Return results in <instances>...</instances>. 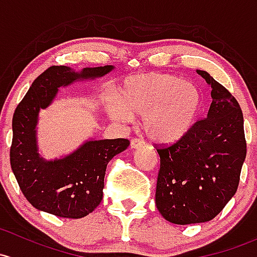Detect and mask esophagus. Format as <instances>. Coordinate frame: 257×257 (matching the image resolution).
Listing matches in <instances>:
<instances>
[{
	"mask_svg": "<svg viewBox=\"0 0 257 257\" xmlns=\"http://www.w3.org/2000/svg\"><path fill=\"white\" fill-rule=\"evenodd\" d=\"M131 147L133 149H139V148H144L145 147V142L144 140L139 139V138H133L131 140Z\"/></svg>",
	"mask_w": 257,
	"mask_h": 257,
	"instance_id": "obj_1",
	"label": "esophagus"
}]
</instances>
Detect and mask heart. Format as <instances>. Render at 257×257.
<instances>
[{
    "instance_id": "obj_1",
    "label": "heart",
    "mask_w": 257,
    "mask_h": 257,
    "mask_svg": "<svg viewBox=\"0 0 257 257\" xmlns=\"http://www.w3.org/2000/svg\"><path fill=\"white\" fill-rule=\"evenodd\" d=\"M202 97L192 82L169 74L129 76L118 94L108 98V113L119 121L143 117L147 136L161 144H172L187 136L196 124Z\"/></svg>"
}]
</instances>
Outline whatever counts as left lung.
I'll use <instances>...</instances> for the list:
<instances>
[{"label": "left lung", "instance_id": "left-lung-1", "mask_svg": "<svg viewBox=\"0 0 257 257\" xmlns=\"http://www.w3.org/2000/svg\"><path fill=\"white\" fill-rule=\"evenodd\" d=\"M212 87L207 118L172 144H155L160 155L155 203L171 223H204L221 212L237 190L246 140L241 108L223 85L197 70Z\"/></svg>", "mask_w": 257, "mask_h": 257}]
</instances>
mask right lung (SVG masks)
<instances>
[{
    "label": "right lung",
    "instance_id": "1",
    "mask_svg": "<svg viewBox=\"0 0 257 257\" xmlns=\"http://www.w3.org/2000/svg\"><path fill=\"white\" fill-rule=\"evenodd\" d=\"M112 69L110 65L86 67L76 74L67 66H50L34 80L16 108L11 167L22 193L37 209L77 219L101 203L107 164L128 148L129 140H91L61 160L45 161L37 153L36 125L38 112L49 106L59 86L77 79L103 76Z\"/></svg>",
    "mask_w": 257,
    "mask_h": 257
}]
</instances>
